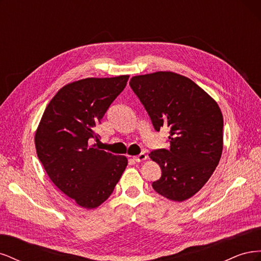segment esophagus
Masks as SVG:
<instances>
[{
	"label": "esophagus",
	"instance_id": "obj_1",
	"mask_svg": "<svg viewBox=\"0 0 261 261\" xmlns=\"http://www.w3.org/2000/svg\"><path fill=\"white\" fill-rule=\"evenodd\" d=\"M148 158V155L146 154V153H139L138 155H136V156H134L133 159L135 160L136 162H141V161H145L146 159Z\"/></svg>",
	"mask_w": 261,
	"mask_h": 261
}]
</instances>
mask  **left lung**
Masks as SVG:
<instances>
[{"label":"left lung","mask_w":261,"mask_h":261,"mask_svg":"<svg viewBox=\"0 0 261 261\" xmlns=\"http://www.w3.org/2000/svg\"><path fill=\"white\" fill-rule=\"evenodd\" d=\"M130 88L153 127L170 128V148L149 156L160 165L154 191L173 201L191 198L207 183L223 149V116L217 102L189 78L172 72L134 76Z\"/></svg>","instance_id":"obj_1"}]
</instances>
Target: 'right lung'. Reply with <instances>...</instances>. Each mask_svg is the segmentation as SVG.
<instances>
[{"instance_id": "1", "label": "right lung", "mask_w": 261, "mask_h": 261, "mask_svg": "<svg viewBox=\"0 0 261 261\" xmlns=\"http://www.w3.org/2000/svg\"><path fill=\"white\" fill-rule=\"evenodd\" d=\"M128 77L85 78L64 86L45 108L37 128L36 150L46 174L83 208L105 202L127 165L126 156L89 146V140H98L94 127Z\"/></svg>"}]
</instances>
